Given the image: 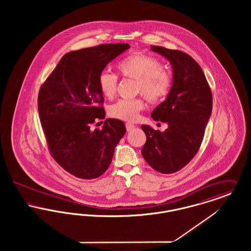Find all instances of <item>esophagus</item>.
I'll return each instance as SVG.
<instances>
[{"mask_svg": "<svg viewBox=\"0 0 251 251\" xmlns=\"http://www.w3.org/2000/svg\"><path fill=\"white\" fill-rule=\"evenodd\" d=\"M125 126H126V129H127V131H131L135 126H134V124H132V123H130V122H127L126 124H125Z\"/></svg>", "mask_w": 251, "mask_h": 251, "instance_id": "1", "label": "esophagus"}]
</instances>
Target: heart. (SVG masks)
Masks as SVG:
<instances>
[{"label": "heart", "mask_w": 251, "mask_h": 251, "mask_svg": "<svg viewBox=\"0 0 251 251\" xmlns=\"http://www.w3.org/2000/svg\"><path fill=\"white\" fill-rule=\"evenodd\" d=\"M120 75L136 81V91L142 93L151 102L156 103L166 98L172 85L171 73L161 66L160 61L152 55L135 51L120 60L117 65ZM119 78L117 75L102 72L98 78L100 93L109 100L113 99L118 90ZM145 108L143 99L120 100L108 109L111 118L133 122Z\"/></svg>", "instance_id": "b5f03b06"}]
</instances>
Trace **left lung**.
Wrapping results in <instances>:
<instances>
[{"label":"left lung","instance_id":"left-lung-1","mask_svg":"<svg viewBox=\"0 0 251 251\" xmlns=\"http://www.w3.org/2000/svg\"><path fill=\"white\" fill-rule=\"evenodd\" d=\"M151 49L169 60L173 83L167 100L151 113L153 120L167 123L168 128L155 131L142 125L147 140L141 153L154 170L170 174L185 167L199 151L213 95L201 68L189 54L160 46Z\"/></svg>","mask_w":251,"mask_h":251}]
</instances>
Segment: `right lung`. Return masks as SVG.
I'll return each instance as SVG.
<instances>
[{"label": "right lung", "instance_id": "right-lung-1", "mask_svg": "<svg viewBox=\"0 0 251 251\" xmlns=\"http://www.w3.org/2000/svg\"><path fill=\"white\" fill-rule=\"evenodd\" d=\"M129 48L127 43L101 44L68 52L39 89L38 114L50 153L77 178L101 176L126 132L124 123L115 119L105 120L101 130L90 127L105 118L99 75Z\"/></svg>", "mask_w": 251, "mask_h": 251}]
</instances>
